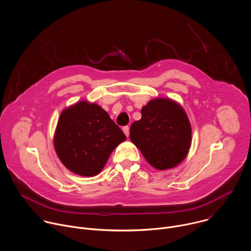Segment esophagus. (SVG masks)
I'll use <instances>...</instances> for the list:
<instances>
[{
	"mask_svg": "<svg viewBox=\"0 0 251 251\" xmlns=\"http://www.w3.org/2000/svg\"><path fill=\"white\" fill-rule=\"evenodd\" d=\"M123 131H124V132H125V134L126 135V137H128V135H129V127H128L127 126L123 127Z\"/></svg>",
	"mask_w": 251,
	"mask_h": 251,
	"instance_id": "esophagus-1",
	"label": "esophagus"
}]
</instances>
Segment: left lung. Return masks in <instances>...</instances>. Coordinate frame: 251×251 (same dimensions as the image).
I'll return each mask as SVG.
<instances>
[{
  "instance_id": "obj_1",
  "label": "left lung",
  "mask_w": 251,
  "mask_h": 251,
  "mask_svg": "<svg viewBox=\"0 0 251 251\" xmlns=\"http://www.w3.org/2000/svg\"><path fill=\"white\" fill-rule=\"evenodd\" d=\"M131 142L158 170L178 165L191 145V126L183 108L168 98L153 99L141 109V119L129 131Z\"/></svg>"
}]
</instances>
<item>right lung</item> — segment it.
<instances>
[{
    "mask_svg": "<svg viewBox=\"0 0 251 251\" xmlns=\"http://www.w3.org/2000/svg\"><path fill=\"white\" fill-rule=\"evenodd\" d=\"M126 136L108 113L95 103L80 101L65 109L58 121L54 146L61 162L73 173L93 176Z\"/></svg>",
    "mask_w": 251,
    "mask_h": 251,
    "instance_id": "add662e5",
    "label": "right lung"
}]
</instances>
